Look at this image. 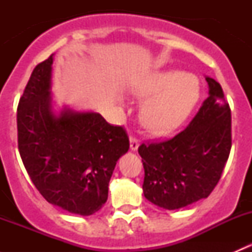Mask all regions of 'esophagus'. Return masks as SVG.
Instances as JSON below:
<instances>
[{
    "label": "esophagus",
    "instance_id": "34e87169",
    "mask_svg": "<svg viewBox=\"0 0 252 252\" xmlns=\"http://www.w3.org/2000/svg\"><path fill=\"white\" fill-rule=\"evenodd\" d=\"M139 146H140V142H139L138 139L130 136V150L131 151H136V150L139 149Z\"/></svg>",
    "mask_w": 252,
    "mask_h": 252
}]
</instances>
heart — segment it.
I'll return each mask as SVG.
<instances>
[{
    "instance_id": "1",
    "label": "heart",
    "mask_w": 252,
    "mask_h": 252,
    "mask_svg": "<svg viewBox=\"0 0 252 252\" xmlns=\"http://www.w3.org/2000/svg\"><path fill=\"white\" fill-rule=\"evenodd\" d=\"M134 96L149 97L141 107V121L147 130L164 135L179 128L200 98L196 77L180 70H156L134 81Z\"/></svg>"
}]
</instances>
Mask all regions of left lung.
Listing matches in <instances>:
<instances>
[{
	"label": "left lung",
	"instance_id": "obj_1",
	"mask_svg": "<svg viewBox=\"0 0 252 252\" xmlns=\"http://www.w3.org/2000/svg\"><path fill=\"white\" fill-rule=\"evenodd\" d=\"M208 97L188 128L168 141L142 144L144 196L166 210H178L212 192L232 147V116L222 88L205 77Z\"/></svg>",
	"mask_w": 252,
	"mask_h": 252
}]
</instances>
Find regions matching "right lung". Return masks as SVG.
<instances>
[{
    "instance_id": "obj_1",
    "label": "right lung",
    "mask_w": 252,
    "mask_h": 252,
    "mask_svg": "<svg viewBox=\"0 0 252 252\" xmlns=\"http://www.w3.org/2000/svg\"><path fill=\"white\" fill-rule=\"evenodd\" d=\"M53 55L37 64L18 105V147L25 169L47 202L80 216L106 204L118 159L129 150L122 126L94 111L58 107Z\"/></svg>"
}]
</instances>
